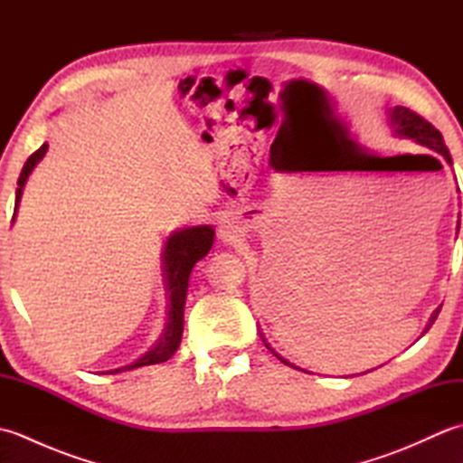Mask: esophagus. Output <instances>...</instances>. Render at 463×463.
Segmentation results:
<instances>
[{
    "label": "esophagus",
    "instance_id": "esophagus-1",
    "mask_svg": "<svg viewBox=\"0 0 463 463\" xmlns=\"http://www.w3.org/2000/svg\"><path fill=\"white\" fill-rule=\"evenodd\" d=\"M242 237V229L239 222H226L221 229V239L226 242H237Z\"/></svg>",
    "mask_w": 463,
    "mask_h": 463
}]
</instances>
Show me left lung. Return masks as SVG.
Returning a JSON list of instances; mask_svg holds the SVG:
<instances>
[{
	"mask_svg": "<svg viewBox=\"0 0 463 463\" xmlns=\"http://www.w3.org/2000/svg\"><path fill=\"white\" fill-rule=\"evenodd\" d=\"M388 125L392 129V135L398 137V139H408V141H414L416 145L420 146H426V149H430L431 153H436L438 156H441L449 166L454 165L451 163V155L448 151V146L444 143V137H441V133L436 129L434 125L428 123L426 119H421V117L414 111L406 109V107H394V109H388ZM441 307L438 310L431 312V317L426 324L424 332H428L431 328V324L436 322L438 314H439ZM264 346H267L270 352H274L267 342H264ZM274 356H277L280 362L287 364V366H292V364L288 360H284L280 354L274 352Z\"/></svg>",
	"mask_w": 463,
	"mask_h": 463,
	"instance_id": "1",
	"label": "left lung"
}]
</instances>
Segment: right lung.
I'll return each mask as SVG.
<instances>
[{
  "mask_svg": "<svg viewBox=\"0 0 463 463\" xmlns=\"http://www.w3.org/2000/svg\"><path fill=\"white\" fill-rule=\"evenodd\" d=\"M47 143H43L39 149L25 161L22 175L17 179L15 189V211L14 219L17 216V206L22 201L24 186L29 179V175L35 169V165L43 159L47 153ZM214 242V229L211 224H196V226H183V229L173 231L165 241L163 250V274L166 292H169V322H166L165 332L161 338L156 340L153 346L146 350L141 358L133 360L127 366L107 370L103 373H119L127 370H135L141 366H151V364H161L169 360L173 354L179 350V344L183 338V326H184V300H186V288H189V279L194 269V264L204 259Z\"/></svg>",
  "mask_w": 463,
  "mask_h": 463,
  "instance_id": "1",
  "label": "right lung"
}]
</instances>
